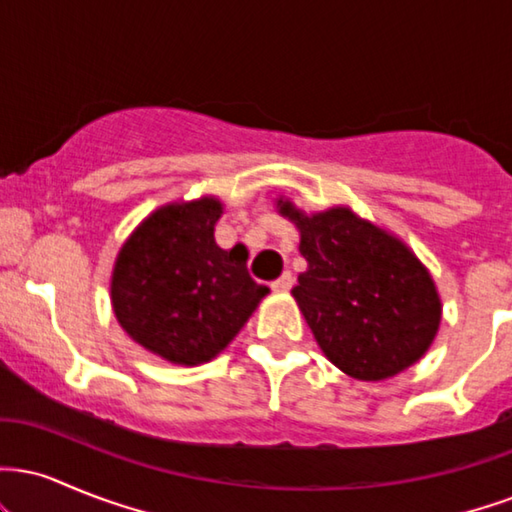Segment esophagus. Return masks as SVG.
<instances>
[{"instance_id": "obj_1", "label": "esophagus", "mask_w": 512, "mask_h": 512, "mask_svg": "<svg viewBox=\"0 0 512 512\" xmlns=\"http://www.w3.org/2000/svg\"><path fill=\"white\" fill-rule=\"evenodd\" d=\"M291 286H293V274L291 272H284V274L279 276V279L272 281V289L279 291V293L291 291Z\"/></svg>"}]
</instances>
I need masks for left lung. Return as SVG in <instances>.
<instances>
[{
    "mask_svg": "<svg viewBox=\"0 0 512 512\" xmlns=\"http://www.w3.org/2000/svg\"><path fill=\"white\" fill-rule=\"evenodd\" d=\"M301 231L308 269L293 298L325 356L358 380H385L419 361L440 325L431 274L407 245L349 209L305 216L279 202Z\"/></svg>",
    "mask_w": 512,
    "mask_h": 512,
    "instance_id": "8db88e82",
    "label": "left lung"
}]
</instances>
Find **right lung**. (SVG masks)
Masks as SVG:
<instances>
[{
    "mask_svg": "<svg viewBox=\"0 0 512 512\" xmlns=\"http://www.w3.org/2000/svg\"><path fill=\"white\" fill-rule=\"evenodd\" d=\"M216 199L168 204L129 236L113 269L117 322L144 349L170 363L197 366L223 351L267 286L245 267V250H221Z\"/></svg>",
    "mask_w": 512,
    "mask_h": 512,
    "instance_id": "add662e5",
    "label": "right lung"
}]
</instances>
